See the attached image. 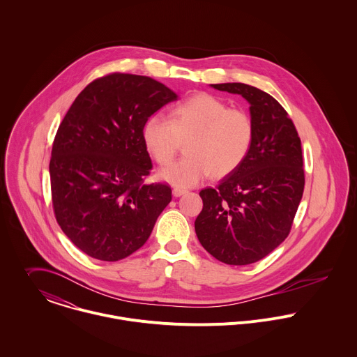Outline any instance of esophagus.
<instances>
[{
    "instance_id": "esophagus-1",
    "label": "esophagus",
    "mask_w": 357,
    "mask_h": 357,
    "mask_svg": "<svg viewBox=\"0 0 357 357\" xmlns=\"http://www.w3.org/2000/svg\"><path fill=\"white\" fill-rule=\"evenodd\" d=\"M188 193V190L186 189H181V188H175L174 190H172V195L175 196V197H181V196H183V195H186Z\"/></svg>"
}]
</instances>
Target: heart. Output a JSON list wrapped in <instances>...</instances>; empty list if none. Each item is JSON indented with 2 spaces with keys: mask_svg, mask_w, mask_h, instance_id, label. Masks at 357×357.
<instances>
[{
  "mask_svg": "<svg viewBox=\"0 0 357 357\" xmlns=\"http://www.w3.org/2000/svg\"><path fill=\"white\" fill-rule=\"evenodd\" d=\"M143 143L160 165L169 164L186 142L188 155L160 172L175 186H193L210 174L220 179L233 174L245 160L254 139L247 112L210 93H197L169 112L150 116L143 124Z\"/></svg>",
  "mask_w": 357,
  "mask_h": 357,
  "instance_id": "b5f03b06",
  "label": "heart"
}]
</instances>
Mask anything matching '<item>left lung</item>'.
Here are the masks:
<instances>
[{
	"label": "left lung",
	"instance_id": "obj_1",
	"mask_svg": "<svg viewBox=\"0 0 357 357\" xmlns=\"http://www.w3.org/2000/svg\"><path fill=\"white\" fill-rule=\"evenodd\" d=\"M250 103L254 139L243 164L200 192L195 229L202 245L227 265H250L289 234L305 186L301 139L284 107L247 84H213Z\"/></svg>",
	"mask_w": 357,
	"mask_h": 357
}]
</instances>
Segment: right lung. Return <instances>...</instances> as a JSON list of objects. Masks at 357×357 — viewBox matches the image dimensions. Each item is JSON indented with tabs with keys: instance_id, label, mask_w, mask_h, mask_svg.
Listing matches in <instances>:
<instances>
[{
	"instance_id": "right-lung-1",
	"label": "right lung",
	"mask_w": 357,
	"mask_h": 357,
	"mask_svg": "<svg viewBox=\"0 0 357 357\" xmlns=\"http://www.w3.org/2000/svg\"><path fill=\"white\" fill-rule=\"evenodd\" d=\"M176 98L150 77L110 73L73 102L54 139L50 175L55 218L84 254L107 262L127 258L169 204L168 185L144 183L153 165L142 130Z\"/></svg>"
}]
</instances>
